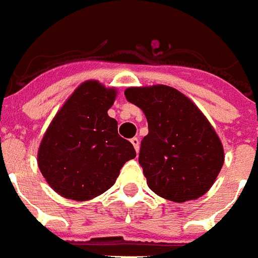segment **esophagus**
<instances>
[{"mask_svg": "<svg viewBox=\"0 0 258 258\" xmlns=\"http://www.w3.org/2000/svg\"><path fill=\"white\" fill-rule=\"evenodd\" d=\"M131 143L133 144V147H135V150H136L137 152H139V148H140V142H139V139L137 137H133L131 140Z\"/></svg>", "mask_w": 258, "mask_h": 258, "instance_id": "34e87169", "label": "esophagus"}]
</instances>
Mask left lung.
Here are the masks:
<instances>
[{"mask_svg": "<svg viewBox=\"0 0 258 258\" xmlns=\"http://www.w3.org/2000/svg\"><path fill=\"white\" fill-rule=\"evenodd\" d=\"M125 96L147 118L139 163L148 187L173 202L208 192L223 168L224 150L198 107L166 85L127 88Z\"/></svg>", "mask_w": 258, "mask_h": 258, "instance_id": "1", "label": "left lung"}]
</instances>
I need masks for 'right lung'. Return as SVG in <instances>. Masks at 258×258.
<instances>
[{
  "mask_svg": "<svg viewBox=\"0 0 258 258\" xmlns=\"http://www.w3.org/2000/svg\"><path fill=\"white\" fill-rule=\"evenodd\" d=\"M115 96L114 88L86 81L45 132L38 150L39 170L61 197L89 201L106 192L125 162L136 157L132 143L118 135V122L107 114Z\"/></svg>",
  "mask_w": 258,
  "mask_h": 258,
  "instance_id": "right-lung-1",
  "label": "right lung"
}]
</instances>
